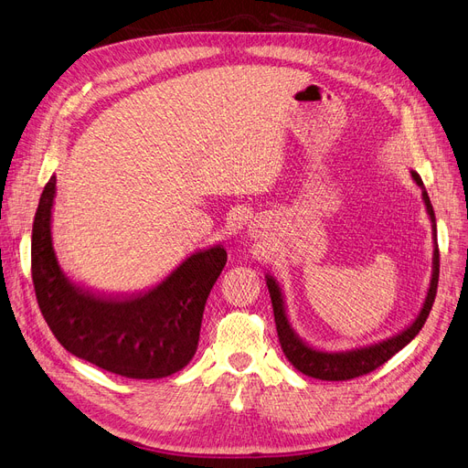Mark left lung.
<instances>
[{
	"label": "left lung",
	"instance_id": "left-lung-1",
	"mask_svg": "<svg viewBox=\"0 0 468 468\" xmlns=\"http://www.w3.org/2000/svg\"><path fill=\"white\" fill-rule=\"evenodd\" d=\"M412 176L416 180V185L421 188V196H424L428 214H430L431 223H433V240H437L435 214H433V206L430 202V196L426 192L424 183H421L420 175L412 171ZM437 282H440V249H437V243H435L433 276H431V283H430V292H428V297H426L424 309L420 311L418 319L399 336H393V338L383 340V342L375 344V346H369V348L340 352V354H326V352H319V350L309 348L307 344H303L293 335V330L288 324V319H285L283 299H282V292L278 288V283L272 278L266 280L270 299H272V307H274V321H276L278 338H280V344H282V350H283L285 357L292 361V366L297 371L305 373L309 377H314V379H323V381H348V379H356V377L367 375V373L375 371L377 367H381L385 361H388L399 350H402L404 346L409 344L420 333L421 326H424L428 314L433 307L435 293H437Z\"/></svg>",
	"mask_w": 468,
	"mask_h": 468
}]
</instances>
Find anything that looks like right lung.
<instances>
[{"mask_svg":"<svg viewBox=\"0 0 468 468\" xmlns=\"http://www.w3.org/2000/svg\"><path fill=\"white\" fill-rule=\"evenodd\" d=\"M56 176L33 221L31 272L40 313L64 348L128 379H161L183 369L198 348L206 299L228 262L221 245L192 254L154 290L95 295L73 283L52 249Z\"/></svg>","mask_w":468,"mask_h":468,"instance_id":"add662e5","label":"right lung"}]
</instances>
